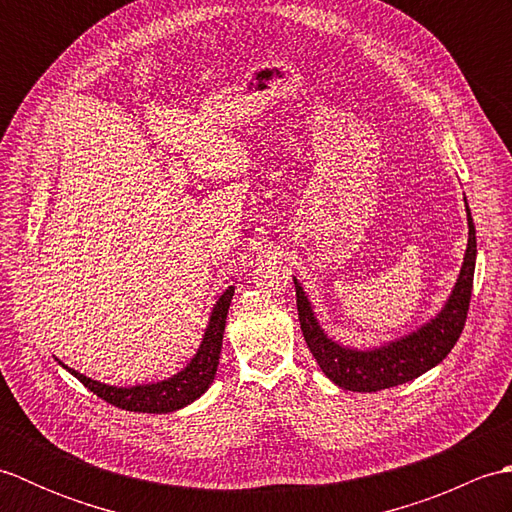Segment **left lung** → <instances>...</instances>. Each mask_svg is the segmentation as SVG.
I'll return each instance as SVG.
<instances>
[{"instance_id": "left-lung-1", "label": "left lung", "mask_w": 512, "mask_h": 512, "mask_svg": "<svg viewBox=\"0 0 512 512\" xmlns=\"http://www.w3.org/2000/svg\"><path fill=\"white\" fill-rule=\"evenodd\" d=\"M464 206L466 220H469V244H466L464 262L451 295L427 323L398 336V339L383 341L372 347H352L334 341L321 328L306 290H303L297 277H292L297 290V310L303 339H306L312 356L317 358L321 372L334 385L350 391H380L396 387L440 365L453 350V345L458 343L462 334L466 312H469L477 259L475 224L466 198Z\"/></svg>"}]
</instances>
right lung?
I'll return each mask as SVG.
<instances>
[{"label": "right lung", "mask_w": 512, "mask_h": 512, "mask_svg": "<svg viewBox=\"0 0 512 512\" xmlns=\"http://www.w3.org/2000/svg\"><path fill=\"white\" fill-rule=\"evenodd\" d=\"M233 295H235V286H228L222 295L217 297L215 306L211 310L209 323H206V330L202 334L198 352L193 354L191 361L184 365L178 374H173L165 380H156V383H145V385L118 387V385L99 383V380L88 378L85 374L76 372V369L63 365L59 358L57 361L65 372H70L76 380H81L85 387L94 391L96 396L103 398L105 402H110V405L118 409L138 411V413L178 411L182 407L191 405L193 400H198L213 383L217 365H220L226 314H228V306H231Z\"/></svg>", "instance_id": "right-lung-1"}]
</instances>
